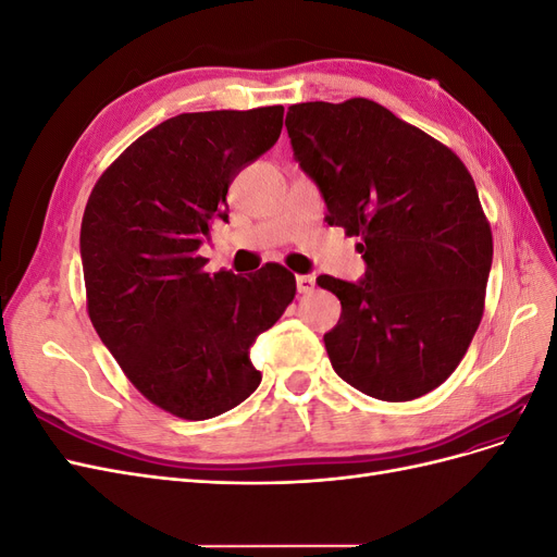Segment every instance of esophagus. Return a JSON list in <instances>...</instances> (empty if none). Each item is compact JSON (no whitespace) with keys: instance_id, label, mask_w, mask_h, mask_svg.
<instances>
[{"instance_id":"34e87169","label":"esophagus","mask_w":557,"mask_h":557,"mask_svg":"<svg viewBox=\"0 0 557 557\" xmlns=\"http://www.w3.org/2000/svg\"><path fill=\"white\" fill-rule=\"evenodd\" d=\"M295 281H297V293H301V295H309L315 285L313 276H297Z\"/></svg>"}]
</instances>
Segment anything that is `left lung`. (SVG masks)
<instances>
[{"instance_id": "left-lung-1", "label": "left lung", "mask_w": 557, "mask_h": 557, "mask_svg": "<svg viewBox=\"0 0 557 557\" xmlns=\"http://www.w3.org/2000/svg\"><path fill=\"white\" fill-rule=\"evenodd\" d=\"M295 160L323 195L325 221L358 237V283L318 276L342 301L323 339L334 372L383 401L440 387L483 315L493 234L462 160L395 113L356 97L293 104Z\"/></svg>"}]
</instances>
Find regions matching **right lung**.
I'll use <instances>...</instances> for the list:
<instances>
[{
    "mask_svg": "<svg viewBox=\"0 0 557 557\" xmlns=\"http://www.w3.org/2000/svg\"><path fill=\"white\" fill-rule=\"evenodd\" d=\"M283 107L181 113L99 176L81 223L88 315L156 407L207 420L262 381L250 346L295 299L281 264L207 274L199 246L227 221V188L278 141Z\"/></svg>",
    "mask_w": 557,
    "mask_h": 557,
    "instance_id": "1",
    "label": "right lung"
}]
</instances>
